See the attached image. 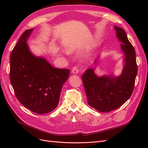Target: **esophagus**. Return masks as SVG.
<instances>
[{
  "label": "esophagus",
  "mask_w": 148,
  "mask_h": 148,
  "mask_svg": "<svg viewBox=\"0 0 148 148\" xmlns=\"http://www.w3.org/2000/svg\"><path fill=\"white\" fill-rule=\"evenodd\" d=\"M78 71H79V70H78V69L77 66H74L73 67L72 70H71V73L73 74H78Z\"/></svg>",
  "instance_id": "34e87169"
}]
</instances>
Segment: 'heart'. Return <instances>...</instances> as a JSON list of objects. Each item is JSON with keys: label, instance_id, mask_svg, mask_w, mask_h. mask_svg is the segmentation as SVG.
Here are the masks:
<instances>
[{"label": "heart", "instance_id": "heart-1", "mask_svg": "<svg viewBox=\"0 0 148 148\" xmlns=\"http://www.w3.org/2000/svg\"><path fill=\"white\" fill-rule=\"evenodd\" d=\"M68 51H69V52H72V51H73V49H72V48H70V49H69V50H68Z\"/></svg>", "mask_w": 148, "mask_h": 148}]
</instances>
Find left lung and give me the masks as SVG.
Returning <instances> with one entry per match:
<instances>
[{
    "instance_id": "1",
    "label": "left lung",
    "mask_w": 148,
    "mask_h": 148,
    "mask_svg": "<svg viewBox=\"0 0 148 148\" xmlns=\"http://www.w3.org/2000/svg\"><path fill=\"white\" fill-rule=\"evenodd\" d=\"M116 35L122 42L124 53V67L118 77L102 76L99 77L95 69H88L82 75V81L91 107L101 112H109L118 109L132 95L138 68L135 49L130 42L125 31L114 26Z\"/></svg>"
}]
</instances>
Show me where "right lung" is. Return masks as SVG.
I'll use <instances>...</instances> for the list:
<instances>
[{"label": "right lung", "mask_w": 148, "mask_h": 148, "mask_svg": "<svg viewBox=\"0 0 148 148\" xmlns=\"http://www.w3.org/2000/svg\"><path fill=\"white\" fill-rule=\"evenodd\" d=\"M33 29L22 34L10 54V79L17 99L38 114L49 113L59 104L61 89L69 69L53 67L29 51L27 39Z\"/></svg>", "instance_id": "add662e5"}]
</instances>
